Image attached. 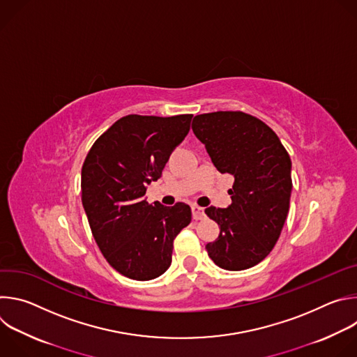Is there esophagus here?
Here are the masks:
<instances>
[{
    "label": "esophagus",
    "mask_w": 357,
    "mask_h": 357,
    "mask_svg": "<svg viewBox=\"0 0 357 357\" xmlns=\"http://www.w3.org/2000/svg\"><path fill=\"white\" fill-rule=\"evenodd\" d=\"M192 215H193L195 220H202V219H205V216H206L203 208H199V206H192Z\"/></svg>",
    "instance_id": "34e87169"
}]
</instances>
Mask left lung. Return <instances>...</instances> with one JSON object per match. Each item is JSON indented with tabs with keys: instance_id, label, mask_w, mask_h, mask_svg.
Instances as JSON below:
<instances>
[{
	"instance_id": "8db88e82",
	"label": "left lung",
	"mask_w": 357,
	"mask_h": 357,
	"mask_svg": "<svg viewBox=\"0 0 357 357\" xmlns=\"http://www.w3.org/2000/svg\"><path fill=\"white\" fill-rule=\"evenodd\" d=\"M192 130L222 174L234 176L231 205L206 208L220 227L208 243L209 257L223 270L261 263L275 245L289 211L291 158L277 134L243 112H215L193 119Z\"/></svg>"
}]
</instances>
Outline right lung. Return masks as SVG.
Here are the masks:
<instances>
[{"mask_svg":"<svg viewBox=\"0 0 357 357\" xmlns=\"http://www.w3.org/2000/svg\"><path fill=\"white\" fill-rule=\"evenodd\" d=\"M193 114H130L101 134L83 162L82 203L93 237L121 275L148 281L171 266L174 238L192 220L182 202L167 208L146 202V185L158 181Z\"/></svg>","mask_w":357,"mask_h":357,"instance_id":"1","label":"right lung"}]
</instances>
